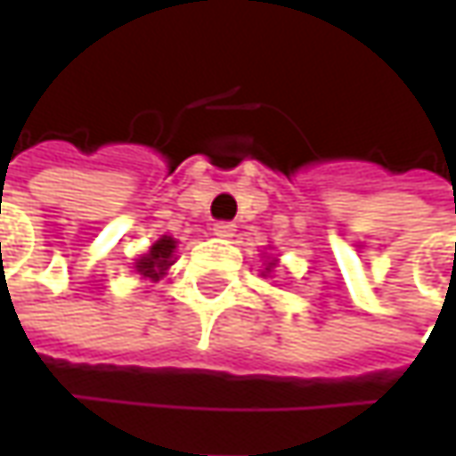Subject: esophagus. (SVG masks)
<instances>
[{"instance_id":"obj_1","label":"esophagus","mask_w":456,"mask_h":456,"mask_svg":"<svg viewBox=\"0 0 456 456\" xmlns=\"http://www.w3.org/2000/svg\"><path fill=\"white\" fill-rule=\"evenodd\" d=\"M234 232H237V227H234L232 222H219V224H214V234H216L219 240H232Z\"/></svg>"}]
</instances>
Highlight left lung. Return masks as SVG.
I'll use <instances>...</instances> for the list:
<instances>
[{
	"label": "left lung",
	"mask_w": 456,
	"mask_h": 456,
	"mask_svg": "<svg viewBox=\"0 0 456 456\" xmlns=\"http://www.w3.org/2000/svg\"><path fill=\"white\" fill-rule=\"evenodd\" d=\"M277 262H280V259L270 257V255H267V259H265V270H262L259 275H262V277H273V273H275V267H277Z\"/></svg>",
	"instance_id": "1"
}]
</instances>
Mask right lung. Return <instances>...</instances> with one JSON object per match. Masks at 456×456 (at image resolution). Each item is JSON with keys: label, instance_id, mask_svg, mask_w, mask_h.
I'll return each instance as SVG.
<instances>
[{"label": "right lung", "instance_id": "right-lung-1", "mask_svg": "<svg viewBox=\"0 0 456 456\" xmlns=\"http://www.w3.org/2000/svg\"><path fill=\"white\" fill-rule=\"evenodd\" d=\"M176 247H179V242L171 234H161L143 255L135 257L134 273L141 280L159 282L171 270V265L176 262Z\"/></svg>", "mask_w": 456, "mask_h": 456}]
</instances>
